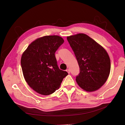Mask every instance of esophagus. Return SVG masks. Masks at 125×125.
<instances>
[{
    "label": "esophagus",
    "mask_w": 125,
    "mask_h": 125,
    "mask_svg": "<svg viewBox=\"0 0 125 125\" xmlns=\"http://www.w3.org/2000/svg\"><path fill=\"white\" fill-rule=\"evenodd\" d=\"M66 71L67 72V73H70V70L68 69H67L66 70Z\"/></svg>",
    "instance_id": "esophagus-1"
}]
</instances>
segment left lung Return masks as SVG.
I'll use <instances>...</instances> for the list:
<instances>
[{"instance_id":"1","label":"left lung","mask_w":125,"mask_h":125,"mask_svg":"<svg viewBox=\"0 0 125 125\" xmlns=\"http://www.w3.org/2000/svg\"><path fill=\"white\" fill-rule=\"evenodd\" d=\"M80 67L76 81L88 92L99 89L106 82L110 71V60L102 47L87 35L83 33L68 36Z\"/></svg>"}]
</instances>
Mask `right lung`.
Instances as JSON below:
<instances>
[{"instance_id": "right-lung-1", "label": "right lung", "mask_w": 125, "mask_h": 125, "mask_svg": "<svg viewBox=\"0 0 125 125\" xmlns=\"http://www.w3.org/2000/svg\"><path fill=\"white\" fill-rule=\"evenodd\" d=\"M63 42V39L59 36H45L32 42L22 56L25 80L39 94L54 93L68 75L66 71L59 69L55 57L56 52Z\"/></svg>"}]
</instances>
